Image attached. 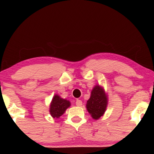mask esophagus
I'll return each instance as SVG.
<instances>
[{"label": "esophagus", "instance_id": "esophagus-1", "mask_svg": "<svg viewBox=\"0 0 154 154\" xmlns=\"http://www.w3.org/2000/svg\"><path fill=\"white\" fill-rule=\"evenodd\" d=\"M76 105H77V106H81L82 105H83V102H82V100L77 99V100H76Z\"/></svg>", "mask_w": 154, "mask_h": 154}]
</instances>
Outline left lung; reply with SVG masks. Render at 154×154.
I'll return each instance as SVG.
<instances>
[{
  "instance_id": "8db88e82",
  "label": "left lung",
  "mask_w": 154,
  "mask_h": 154,
  "mask_svg": "<svg viewBox=\"0 0 154 154\" xmlns=\"http://www.w3.org/2000/svg\"><path fill=\"white\" fill-rule=\"evenodd\" d=\"M108 105V95L103 86L97 84L91 91V96L87 100V111L91 118L97 120L104 115Z\"/></svg>"
}]
</instances>
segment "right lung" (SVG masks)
<instances>
[{
	"label": "right lung",
	"mask_w": 154,
	"mask_h": 154,
	"mask_svg": "<svg viewBox=\"0 0 154 154\" xmlns=\"http://www.w3.org/2000/svg\"><path fill=\"white\" fill-rule=\"evenodd\" d=\"M71 106V102L68 100L63 98L59 94H56L53 97L50 103L49 112L53 119H59L63 116L68 107Z\"/></svg>",
	"instance_id": "right-lung-1"
}]
</instances>
